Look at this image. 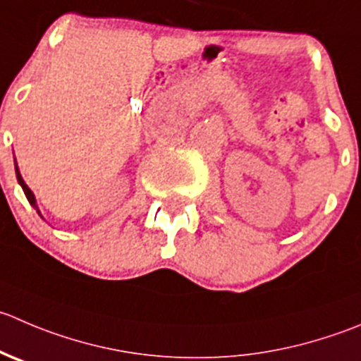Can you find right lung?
Wrapping results in <instances>:
<instances>
[{
    "label": "right lung",
    "instance_id": "1",
    "mask_svg": "<svg viewBox=\"0 0 361 361\" xmlns=\"http://www.w3.org/2000/svg\"><path fill=\"white\" fill-rule=\"evenodd\" d=\"M16 174H17V181H19V185H20V187H23V190H24V194H26V197H27V201H30V204L33 206V208L38 212V206H37V199H35V194L30 190V187H27V185L24 183V180H23V176H20L19 167H17V164H16ZM38 215H40V212H38Z\"/></svg>",
    "mask_w": 361,
    "mask_h": 361
}]
</instances>
